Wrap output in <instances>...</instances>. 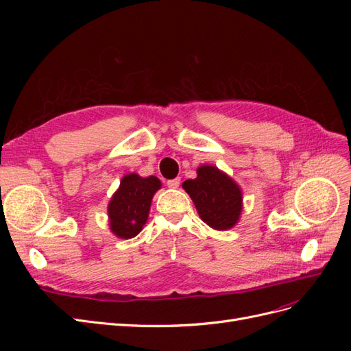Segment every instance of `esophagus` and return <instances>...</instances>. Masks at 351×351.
Returning a JSON list of instances; mask_svg holds the SVG:
<instances>
[{"instance_id":"34e87169","label":"esophagus","mask_w":351,"mask_h":351,"mask_svg":"<svg viewBox=\"0 0 351 351\" xmlns=\"http://www.w3.org/2000/svg\"><path fill=\"white\" fill-rule=\"evenodd\" d=\"M167 184H168L169 189H177L180 186V178L177 177V178H173V180H168Z\"/></svg>"}]
</instances>
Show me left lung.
I'll use <instances>...</instances> for the list:
<instances>
[{"instance_id":"1","label":"left lung","mask_w":351,"mask_h":351,"mask_svg":"<svg viewBox=\"0 0 351 351\" xmlns=\"http://www.w3.org/2000/svg\"><path fill=\"white\" fill-rule=\"evenodd\" d=\"M197 177L186 180L183 189L192 197L200 219L210 228L227 231L240 221L241 187L215 165H200Z\"/></svg>"}]
</instances>
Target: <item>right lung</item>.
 I'll return each mask as SVG.
<instances>
[{
	"label": "right lung",
	"instance_id": "right-lung-1",
	"mask_svg": "<svg viewBox=\"0 0 351 351\" xmlns=\"http://www.w3.org/2000/svg\"><path fill=\"white\" fill-rule=\"evenodd\" d=\"M161 189L155 176L125 174L108 204V226L115 237L129 240L142 231L149 217L154 195Z\"/></svg>",
	"mask_w": 351,
	"mask_h": 351
}]
</instances>
